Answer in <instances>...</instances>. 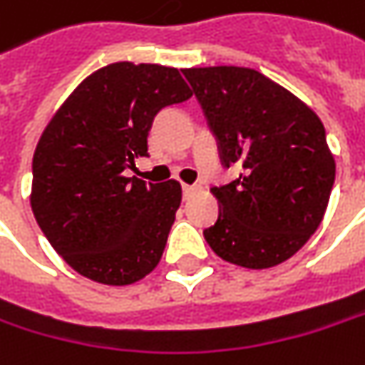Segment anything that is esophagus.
I'll use <instances>...</instances> for the list:
<instances>
[{
	"instance_id": "esophagus-1",
	"label": "esophagus",
	"mask_w": 365,
	"mask_h": 365,
	"mask_svg": "<svg viewBox=\"0 0 365 365\" xmlns=\"http://www.w3.org/2000/svg\"><path fill=\"white\" fill-rule=\"evenodd\" d=\"M195 192H197V187H195V185H182V197H185V199H189Z\"/></svg>"
}]
</instances>
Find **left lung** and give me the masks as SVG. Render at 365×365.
Returning a JSON list of instances; mask_svg holds the SVG:
<instances>
[{"instance_id":"obj_1","label":"left lung","mask_w":365,"mask_h":365,"mask_svg":"<svg viewBox=\"0 0 365 365\" xmlns=\"http://www.w3.org/2000/svg\"><path fill=\"white\" fill-rule=\"evenodd\" d=\"M222 166L242 174L211 187L217 222L203 230L211 250L246 269L294 257L317 232L335 182V160L320 119L263 73L220 65L182 69Z\"/></svg>"}]
</instances>
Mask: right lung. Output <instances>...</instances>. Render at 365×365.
Wrapping results in <instances>:
<instances>
[{"mask_svg":"<svg viewBox=\"0 0 365 365\" xmlns=\"http://www.w3.org/2000/svg\"><path fill=\"white\" fill-rule=\"evenodd\" d=\"M191 96L174 67L120 61L86 78L46 125L32 158V213L80 275L129 285L160 263L180 185L125 170L148 155L155 115Z\"/></svg>","mask_w":365,"mask_h":365,"instance_id":"1","label":"right lung"}]
</instances>
